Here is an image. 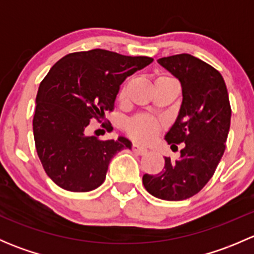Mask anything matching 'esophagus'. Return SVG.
Segmentation results:
<instances>
[{"label": "esophagus", "instance_id": "obj_1", "mask_svg": "<svg viewBox=\"0 0 254 254\" xmlns=\"http://www.w3.org/2000/svg\"><path fill=\"white\" fill-rule=\"evenodd\" d=\"M131 148L135 153H137V155H146V153L148 152L147 148L143 147L141 145H139V143H132Z\"/></svg>", "mask_w": 254, "mask_h": 254}]
</instances>
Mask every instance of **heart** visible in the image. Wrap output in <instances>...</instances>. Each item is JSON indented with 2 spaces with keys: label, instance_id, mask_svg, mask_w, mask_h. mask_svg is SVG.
<instances>
[{
  "label": "heart",
  "instance_id": "b5f03b06",
  "mask_svg": "<svg viewBox=\"0 0 254 254\" xmlns=\"http://www.w3.org/2000/svg\"><path fill=\"white\" fill-rule=\"evenodd\" d=\"M125 127L132 139L140 142H148L155 139L162 125L157 119L150 115L139 114L127 120Z\"/></svg>",
  "mask_w": 254,
  "mask_h": 254
}]
</instances>
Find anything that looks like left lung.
Segmentation results:
<instances>
[{
	"label": "left lung",
	"instance_id": "1",
	"mask_svg": "<svg viewBox=\"0 0 254 254\" xmlns=\"http://www.w3.org/2000/svg\"><path fill=\"white\" fill-rule=\"evenodd\" d=\"M158 63L181 81L183 102L165 139L172 146L183 142V148L178 160L165 157L157 176L143 175L142 183L151 195L178 201L199 193L214 176L226 147L231 106L221 73L209 64L189 54Z\"/></svg>",
	"mask_w": 254,
	"mask_h": 254
}]
</instances>
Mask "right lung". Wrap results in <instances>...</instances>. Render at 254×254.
<instances>
[{
	"mask_svg": "<svg viewBox=\"0 0 254 254\" xmlns=\"http://www.w3.org/2000/svg\"><path fill=\"white\" fill-rule=\"evenodd\" d=\"M153 61L148 56H125L103 49L64 56L37 93L33 118L35 148L43 168L60 188L75 193L98 188L115 153L131 142L101 140L87 134L89 122H103L113 112L120 84ZM111 132V124H102Z\"/></svg>",
	"mask_w": 254,
	"mask_h": 254,
	"instance_id": "add662e5",
	"label": "right lung"
}]
</instances>
